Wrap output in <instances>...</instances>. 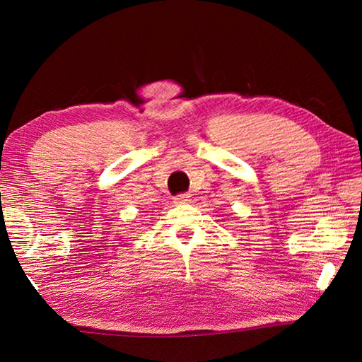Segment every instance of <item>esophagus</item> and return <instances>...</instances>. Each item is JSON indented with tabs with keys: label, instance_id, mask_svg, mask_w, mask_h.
<instances>
[{
	"label": "esophagus",
	"instance_id": "34e87169",
	"mask_svg": "<svg viewBox=\"0 0 362 362\" xmlns=\"http://www.w3.org/2000/svg\"><path fill=\"white\" fill-rule=\"evenodd\" d=\"M189 197H191L189 193H182V194L174 197V202H175V204H185V202L189 201Z\"/></svg>",
	"mask_w": 362,
	"mask_h": 362
}]
</instances>
